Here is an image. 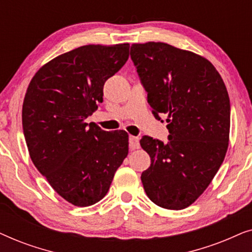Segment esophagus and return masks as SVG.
Segmentation results:
<instances>
[{"instance_id":"34e87169","label":"esophagus","mask_w":252,"mask_h":252,"mask_svg":"<svg viewBox=\"0 0 252 252\" xmlns=\"http://www.w3.org/2000/svg\"><path fill=\"white\" fill-rule=\"evenodd\" d=\"M129 148L132 150L139 149V148H140V139H139V137L133 136V135L129 136Z\"/></svg>"}]
</instances>
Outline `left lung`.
Returning <instances> with one entry per match:
<instances>
[{"label": "left lung", "instance_id": "obj_1", "mask_svg": "<svg viewBox=\"0 0 252 252\" xmlns=\"http://www.w3.org/2000/svg\"><path fill=\"white\" fill-rule=\"evenodd\" d=\"M148 103L157 119L167 115L170 135L164 143L143 136L151 158L141 181L151 201L182 210L201 196L218 172L229 142L230 104L219 72L205 57L164 42L133 43Z\"/></svg>", "mask_w": 252, "mask_h": 252}]
</instances>
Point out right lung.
Returning <instances> with one entry per match:
<instances>
[{
	"mask_svg": "<svg viewBox=\"0 0 252 252\" xmlns=\"http://www.w3.org/2000/svg\"><path fill=\"white\" fill-rule=\"evenodd\" d=\"M128 56V43L75 48L41 66L27 87L22 118L31 159L75 206L101 201L128 154L126 132L85 122L102 103L104 82Z\"/></svg>",
	"mask_w": 252,
	"mask_h": 252,
	"instance_id": "add662e5",
	"label": "right lung"
}]
</instances>
